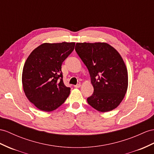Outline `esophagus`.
<instances>
[{"label":"esophagus","instance_id":"34e87169","mask_svg":"<svg viewBox=\"0 0 154 154\" xmlns=\"http://www.w3.org/2000/svg\"><path fill=\"white\" fill-rule=\"evenodd\" d=\"M81 86V85L80 83H79V84L76 85H75V88H80Z\"/></svg>","mask_w":154,"mask_h":154}]
</instances>
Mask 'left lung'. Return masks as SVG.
<instances>
[{
  "instance_id": "8db88e82",
  "label": "left lung",
  "mask_w": 154,
  "mask_h": 154,
  "mask_svg": "<svg viewBox=\"0 0 154 154\" xmlns=\"http://www.w3.org/2000/svg\"><path fill=\"white\" fill-rule=\"evenodd\" d=\"M75 49L87 67L94 87L88 103L102 112L116 109L128 86V70L121 55L107 43H77Z\"/></svg>"
}]
</instances>
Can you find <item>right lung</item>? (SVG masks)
<instances>
[{
    "label": "right lung",
    "instance_id": "1",
    "mask_svg": "<svg viewBox=\"0 0 154 154\" xmlns=\"http://www.w3.org/2000/svg\"><path fill=\"white\" fill-rule=\"evenodd\" d=\"M75 44L44 43L27 58L22 73L23 90L27 99L41 111H54L69 96L70 88L63 82L61 66Z\"/></svg>",
    "mask_w": 154,
    "mask_h": 154
}]
</instances>
